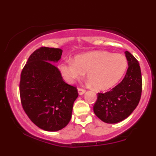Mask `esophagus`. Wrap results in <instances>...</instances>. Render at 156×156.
Segmentation results:
<instances>
[{
	"instance_id": "34e87169",
	"label": "esophagus",
	"mask_w": 156,
	"mask_h": 156,
	"mask_svg": "<svg viewBox=\"0 0 156 156\" xmlns=\"http://www.w3.org/2000/svg\"><path fill=\"white\" fill-rule=\"evenodd\" d=\"M78 94H79L80 95H82V94H83L84 93L86 92L85 89H82V88H78Z\"/></svg>"
}]
</instances>
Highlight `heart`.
<instances>
[{
    "label": "heart",
    "mask_w": 156,
    "mask_h": 156,
    "mask_svg": "<svg viewBox=\"0 0 156 156\" xmlns=\"http://www.w3.org/2000/svg\"><path fill=\"white\" fill-rule=\"evenodd\" d=\"M128 67V61L121 53L105 51H93L77 55L72 61H63L58 66L62 77L72 83L87 73V78L94 89L105 90L121 79Z\"/></svg>",
    "instance_id": "heart-1"
}]
</instances>
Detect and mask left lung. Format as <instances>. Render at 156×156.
Returning <instances> with one entry per match:
<instances>
[{
    "label": "left lung",
    "mask_w": 156,
    "mask_h": 156,
    "mask_svg": "<svg viewBox=\"0 0 156 156\" xmlns=\"http://www.w3.org/2000/svg\"><path fill=\"white\" fill-rule=\"evenodd\" d=\"M128 68L123 80L105 93H98L94 114L104 122L114 124L129 117L136 108L142 91L140 66L130 52L125 51Z\"/></svg>",
    "instance_id": "8db88e82"
}]
</instances>
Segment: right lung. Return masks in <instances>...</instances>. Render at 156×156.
I'll list each match as a JSON object with an SVG mask.
<instances>
[{
	"label": "right lung",
	"mask_w": 156,
	"mask_h": 156,
	"mask_svg": "<svg viewBox=\"0 0 156 156\" xmlns=\"http://www.w3.org/2000/svg\"><path fill=\"white\" fill-rule=\"evenodd\" d=\"M62 50L41 47L28 58L20 81L21 104L32 122L41 129L57 131L72 117L76 87L64 82L53 62L60 59Z\"/></svg>",
	"instance_id": "obj_1"
}]
</instances>
